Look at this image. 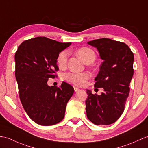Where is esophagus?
<instances>
[{"label":"esophagus","instance_id":"1","mask_svg":"<svg viewBox=\"0 0 148 148\" xmlns=\"http://www.w3.org/2000/svg\"><path fill=\"white\" fill-rule=\"evenodd\" d=\"M74 91H75V92H77V91L80 90L79 88H77V87H74Z\"/></svg>","mask_w":148,"mask_h":148}]
</instances>
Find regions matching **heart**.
Masks as SVG:
<instances>
[{"label": "heart", "instance_id": "obj_1", "mask_svg": "<svg viewBox=\"0 0 148 148\" xmlns=\"http://www.w3.org/2000/svg\"><path fill=\"white\" fill-rule=\"evenodd\" d=\"M77 54L86 63L93 62L96 58L95 51L88 47H82L77 50ZM69 57V51L64 50L60 51L57 58V62L60 67H64L66 66ZM66 79L75 86H84L90 78V75L86 73H75L71 72L65 75Z\"/></svg>", "mask_w": 148, "mask_h": 148}]
</instances>
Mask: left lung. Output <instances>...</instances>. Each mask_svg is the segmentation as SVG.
Returning a JSON list of instances; mask_svg holds the SVG:
<instances>
[{
	"label": "left lung",
	"instance_id": "1",
	"mask_svg": "<svg viewBox=\"0 0 148 148\" xmlns=\"http://www.w3.org/2000/svg\"><path fill=\"white\" fill-rule=\"evenodd\" d=\"M97 48L103 62L95 77V88H103L101 95L87 90L86 112L88 119L95 125H110L119 119L124 110L133 76L134 54L123 42L109 38L88 42Z\"/></svg>",
	"mask_w": 148,
	"mask_h": 148
}]
</instances>
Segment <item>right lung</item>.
Segmentation results:
<instances>
[{"mask_svg": "<svg viewBox=\"0 0 148 148\" xmlns=\"http://www.w3.org/2000/svg\"><path fill=\"white\" fill-rule=\"evenodd\" d=\"M71 45L36 37L23 42L15 53V75L21 101L27 115L38 124L55 125L64 117L74 88L64 81L59 88L49 86L47 81L56 76L58 55Z\"/></svg>", "mask_w": 148, "mask_h": 148, "instance_id": "1", "label": "right lung"}]
</instances>
